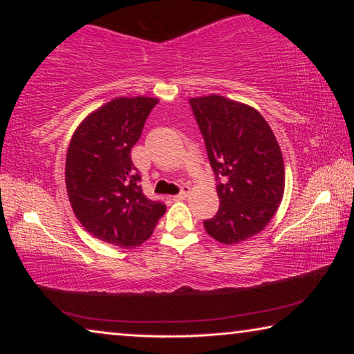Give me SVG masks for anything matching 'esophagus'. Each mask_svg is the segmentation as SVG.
Segmentation results:
<instances>
[{"instance_id": "34e87169", "label": "esophagus", "mask_w": 354, "mask_h": 354, "mask_svg": "<svg viewBox=\"0 0 354 354\" xmlns=\"http://www.w3.org/2000/svg\"><path fill=\"white\" fill-rule=\"evenodd\" d=\"M189 187H187V185H183V189H181V192H179V194L178 195H175V196H171V200L173 201H181V200H184L185 198V196H187L189 195Z\"/></svg>"}]
</instances>
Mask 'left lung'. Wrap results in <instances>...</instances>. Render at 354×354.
<instances>
[{"instance_id":"1","label":"left lung","mask_w":354,"mask_h":354,"mask_svg":"<svg viewBox=\"0 0 354 354\" xmlns=\"http://www.w3.org/2000/svg\"><path fill=\"white\" fill-rule=\"evenodd\" d=\"M217 179L218 212L205 230L220 243L253 237L284 195V160L272 128L254 107L209 95L189 100Z\"/></svg>"}]
</instances>
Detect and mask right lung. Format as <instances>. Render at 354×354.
<instances>
[{
  "instance_id": "obj_1",
  "label": "right lung",
  "mask_w": 354,
  "mask_h": 354,
  "mask_svg": "<svg viewBox=\"0 0 354 354\" xmlns=\"http://www.w3.org/2000/svg\"><path fill=\"white\" fill-rule=\"evenodd\" d=\"M158 98L120 97L82 120L65 160L71 209L100 241L120 248L139 247L153 234L165 205L147 198L131 148Z\"/></svg>"
}]
</instances>
